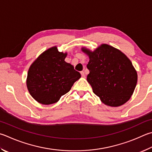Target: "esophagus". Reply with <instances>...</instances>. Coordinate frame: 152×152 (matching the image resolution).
Segmentation results:
<instances>
[{
    "label": "esophagus",
    "instance_id": "esophagus-1",
    "mask_svg": "<svg viewBox=\"0 0 152 152\" xmlns=\"http://www.w3.org/2000/svg\"><path fill=\"white\" fill-rule=\"evenodd\" d=\"M80 74H81V76H82V78H85L86 75H85V73H84V71H82L81 72H80Z\"/></svg>",
    "mask_w": 152,
    "mask_h": 152
}]
</instances>
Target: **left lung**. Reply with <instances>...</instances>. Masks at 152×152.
Instances as JSON below:
<instances>
[{
    "mask_svg": "<svg viewBox=\"0 0 152 152\" xmlns=\"http://www.w3.org/2000/svg\"><path fill=\"white\" fill-rule=\"evenodd\" d=\"M81 50L90 59L87 81L102 102L111 107L127 102L137 81V71L130 60L120 50L107 44L94 51L86 47Z\"/></svg>",
    "mask_w": 152,
    "mask_h": 152,
    "instance_id": "obj_1",
    "label": "left lung"
}]
</instances>
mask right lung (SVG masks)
<instances>
[{
    "label": "right lung",
    "instance_id": "add662e5",
    "mask_svg": "<svg viewBox=\"0 0 152 152\" xmlns=\"http://www.w3.org/2000/svg\"><path fill=\"white\" fill-rule=\"evenodd\" d=\"M67 52L52 46L39 55L28 69L26 86L38 103L50 105L58 102L70 90L81 75L70 63L64 61Z\"/></svg>",
    "mask_w": 152,
    "mask_h": 152
}]
</instances>
